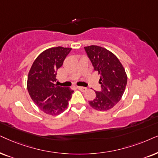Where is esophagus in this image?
I'll return each mask as SVG.
<instances>
[{"label": "esophagus", "mask_w": 158, "mask_h": 158, "mask_svg": "<svg viewBox=\"0 0 158 158\" xmlns=\"http://www.w3.org/2000/svg\"><path fill=\"white\" fill-rule=\"evenodd\" d=\"M78 89H79L80 91L81 92H86L87 90V87H77Z\"/></svg>", "instance_id": "esophagus-1"}]
</instances>
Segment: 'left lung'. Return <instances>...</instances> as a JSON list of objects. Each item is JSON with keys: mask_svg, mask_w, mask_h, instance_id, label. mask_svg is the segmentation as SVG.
<instances>
[{"mask_svg": "<svg viewBox=\"0 0 158 158\" xmlns=\"http://www.w3.org/2000/svg\"><path fill=\"white\" fill-rule=\"evenodd\" d=\"M85 49L94 71L100 76L99 83L102 87L101 92H95V98L89 101V103L95 110H110L121 100L124 93L127 73L118 58L106 48L90 45Z\"/></svg>", "mask_w": 158, "mask_h": 158, "instance_id": "8db88e82", "label": "left lung"}]
</instances>
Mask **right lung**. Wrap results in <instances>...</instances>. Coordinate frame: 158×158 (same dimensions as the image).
<instances>
[{
    "label": "right lung",
    "mask_w": 158,
    "mask_h": 158,
    "mask_svg": "<svg viewBox=\"0 0 158 158\" xmlns=\"http://www.w3.org/2000/svg\"><path fill=\"white\" fill-rule=\"evenodd\" d=\"M71 50L64 47L48 48L37 56L29 71L27 87L29 96L46 114L57 115L68 108L73 90L59 87L55 81L58 69Z\"/></svg>",
    "instance_id": "add662e5"
}]
</instances>
